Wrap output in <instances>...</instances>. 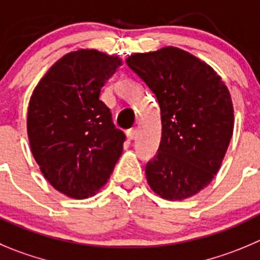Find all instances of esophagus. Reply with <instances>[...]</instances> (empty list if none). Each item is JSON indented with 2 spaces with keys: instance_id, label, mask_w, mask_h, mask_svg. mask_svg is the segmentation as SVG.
I'll list each match as a JSON object with an SVG mask.
<instances>
[{
  "instance_id": "obj_1",
  "label": "esophagus",
  "mask_w": 260,
  "mask_h": 260,
  "mask_svg": "<svg viewBox=\"0 0 260 260\" xmlns=\"http://www.w3.org/2000/svg\"><path fill=\"white\" fill-rule=\"evenodd\" d=\"M126 134H127V138H128V139L134 140L135 138H137V135H138L137 128H130V130H127V133H126Z\"/></svg>"
}]
</instances>
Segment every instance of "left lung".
<instances>
[{"instance_id": "obj_1", "label": "left lung", "mask_w": 260, "mask_h": 260, "mask_svg": "<svg viewBox=\"0 0 260 260\" xmlns=\"http://www.w3.org/2000/svg\"><path fill=\"white\" fill-rule=\"evenodd\" d=\"M126 63L152 90L160 110L158 153L145 166L150 189L182 200L208 186L234 132V107L221 76L176 47L134 53Z\"/></svg>"}]
</instances>
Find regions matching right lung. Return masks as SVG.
Segmentation results:
<instances>
[{
	"mask_svg": "<svg viewBox=\"0 0 260 260\" xmlns=\"http://www.w3.org/2000/svg\"><path fill=\"white\" fill-rule=\"evenodd\" d=\"M121 65L97 49L70 52L34 89L28 138L36 162L56 190L75 199L93 197L107 182L126 137L112 122L101 89Z\"/></svg>",
	"mask_w": 260,
	"mask_h": 260,
	"instance_id": "1",
	"label": "right lung"
}]
</instances>
